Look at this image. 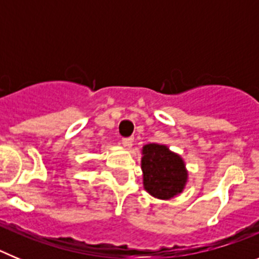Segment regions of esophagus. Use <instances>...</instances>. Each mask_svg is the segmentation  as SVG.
Wrapping results in <instances>:
<instances>
[{"label": "esophagus", "mask_w": 259, "mask_h": 259, "mask_svg": "<svg viewBox=\"0 0 259 259\" xmlns=\"http://www.w3.org/2000/svg\"><path fill=\"white\" fill-rule=\"evenodd\" d=\"M132 143H134V139H132V137H123L122 139V144L124 146H131Z\"/></svg>", "instance_id": "esophagus-1"}]
</instances>
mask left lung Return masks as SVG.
<instances>
[{
  "label": "left lung",
  "instance_id": "left-lung-1",
  "mask_svg": "<svg viewBox=\"0 0 259 259\" xmlns=\"http://www.w3.org/2000/svg\"><path fill=\"white\" fill-rule=\"evenodd\" d=\"M141 168L144 188L153 197L168 200L184 189L188 172L180 155L159 144H148L143 148Z\"/></svg>",
  "mask_w": 259,
  "mask_h": 259
}]
</instances>
